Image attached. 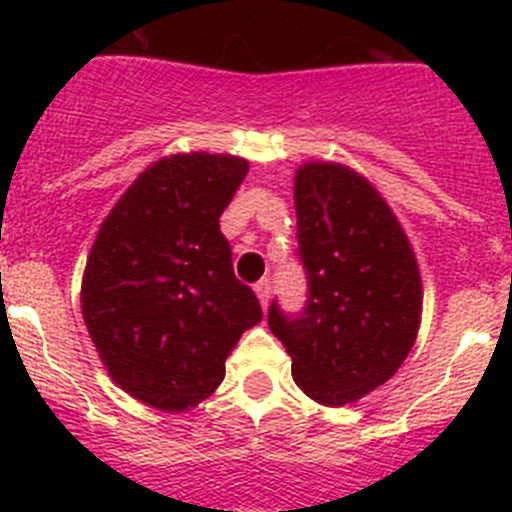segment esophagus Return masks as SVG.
<instances>
[{"mask_svg":"<svg viewBox=\"0 0 512 512\" xmlns=\"http://www.w3.org/2000/svg\"><path fill=\"white\" fill-rule=\"evenodd\" d=\"M255 293L257 298H260V306L267 308V303H270V293H273V285H270V280H260V283H255Z\"/></svg>","mask_w":512,"mask_h":512,"instance_id":"obj_1","label":"esophagus"}]
</instances>
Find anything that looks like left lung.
Returning <instances> with one entry per match:
<instances>
[{
  "instance_id": "obj_1",
  "label": "left lung",
  "mask_w": 512,
  "mask_h": 512,
  "mask_svg": "<svg viewBox=\"0 0 512 512\" xmlns=\"http://www.w3.org/2000/svg\"><path fill=\"white\" fill-rule=\"evenodd\" d=\"M293 199L306 303L290 313L273 301L267 324L308 398L352 403L411 352L423 301L416 257L380 193L344 165L306 163Z\"/></svg>"
}]
</instances>
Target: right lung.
<instances>
[{
  "instance_id": "right-lung-1",
  "label": "right lung",
  "mask_w": 512,
  "mask_h": 512,
  "mask_svg": "<svg viewBox=\"0 0 512 512\" xmlns=\"http://www.w3.org/2000/svg\"><path fill=\"white\" fill-rule=\"evenodd\" d=\"M247 160L173 155L142 173L104 219L81 308L109 375L132 398L186 411L224 380L239 336L262 319L219 229Z\"/></svg>"
}]
</instances>
